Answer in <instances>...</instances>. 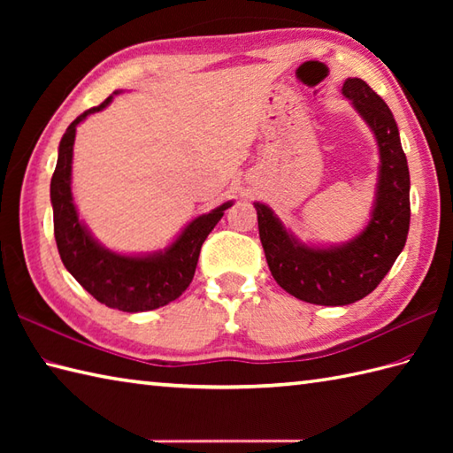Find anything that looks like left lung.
<instances>
[{
	"label": "left lung",
	"mask_w": 453,
	"mask_h": 453,
	"mask_svg": "<svg viewBox=\"0 0 453 453\" xmlns=\"http://www.w3.org/2000/svg\"><path fill=\"white\" fill-rule=\"evenodd\" d=\"M342 95L378 142L380 167L368 226L342 245L302 243L263 202H255L258 235L274 280L307 303L349 305L373 292L407 242L411 179L393 112L360 78H349Z\"/></svg>",
	"instance_id": "8db88e82"
}]
</instances>
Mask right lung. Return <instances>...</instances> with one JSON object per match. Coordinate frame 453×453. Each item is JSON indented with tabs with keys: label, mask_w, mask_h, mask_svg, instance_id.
I'll use <instances>...</instances> for the list:
<instances>
[{
	"label": "right lung",
	"mask_w": 453,
	"mask_h": 453,
	"mask_svg": "<svg viewBox=\"0 0 453 453\" xmlns=\"http://www.w3.org/2000/svg\"><path fill=\"white\" fill-rule=\"evenodd\" d=\"M114 95H119V91H114L99 107L80 114L60 140L58 163L50 180L54 237L67 273L95 300L127 313L151 311L177 300L187 290L196 271L202 243L216 227L224 211L234 204V200H227L210 210L208 214L188 221L175 242L163 251L122 255L103 247L80 219L78 208H75L72 195V159L78 124L89 114L107 109Z\"/></svg>",
	"instance_id": "right-lung-1"
}]
</instances>
